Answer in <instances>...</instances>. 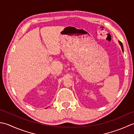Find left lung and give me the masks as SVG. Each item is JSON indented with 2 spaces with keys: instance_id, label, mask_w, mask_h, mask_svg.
<instances>
[{
  "instance_id": "8db88e82",
  "label": "left lung",
  "mask_w": 134,
  "mask_h": 134,
  "mask_svg": "<svg viewBox=\"0 0 134 134\" xmlns=\"http://www.w3.org/2000/svg\"><path fill=\"white\" fill-rule=\"evenodd\" d=\"M119 43H120V46H121V48H122V51H123V46H122V43L120 42V41H119Z\"/></svg>"
}]
</instances>
